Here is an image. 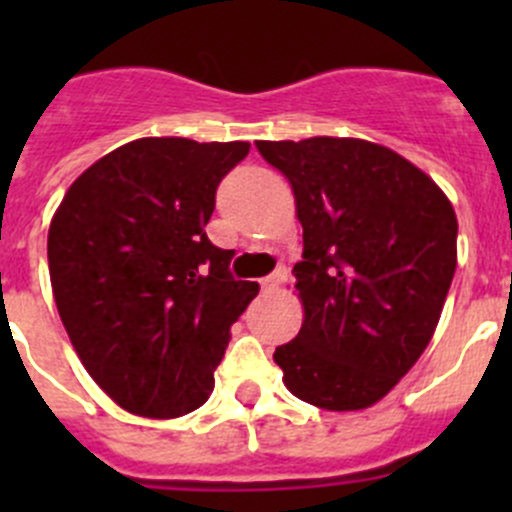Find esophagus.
Here are the masks:
<instances>
[{
	"label": "esophagus",
	"mask_w": 512,
	"mask_h": 512,
	"mask_svg": "<svg viewBox=\"0 0 512 512\" xmlns=\"http://www.w3.org/2000/svg\"><path fill=\"white\" fill-rule=\"evenodd\" d=\"M285 280H287V267H277V270L272 272L270 277H265V280L260 282V285H262V292H265V294L275 292V289L280 287L282 282H285Z\"/></svg>",
	"instance_id": "esophagus-1"
}]
</instances>
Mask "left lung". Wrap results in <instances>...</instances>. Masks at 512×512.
Here are the masks:
<instances>
[{"mask_svg":"<svg viewBox=\"0 0 512 512\" xmlns=\"http://www.w3.org/2000/svg\"><path fill=\"white\" fill-rule=\"evenodd\" d=\"M289 180L302 223L294 265L304 322L275 349L285 386L327 411L384 399L431 342L456 272L458 220L443 190L361 138L257 141Z\"/></svg>","mask_w":512,"mask_h":512,"instance_id":"1","label":"left lung"}]
</instances>
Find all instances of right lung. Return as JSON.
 Here are the masks:
<instances>
[{
    "instance_id": "1",
    "label": "right lung",
    "mask_w": 512,
    "mask_h": 512,
    "mask_svg": "<svg viewBox=\"0 0 512 512\" xmlns=\"http://www.w3.org/2000/svg\"><path fill=\"white\" fill-rule=\"evenodd\" d=\"M250 143L138 138L71 183L49 227L66 334L121 409L175 418L208 401L230 327L257 297L205 235L220 180Z\"/></svg>"
}]
</instances>
